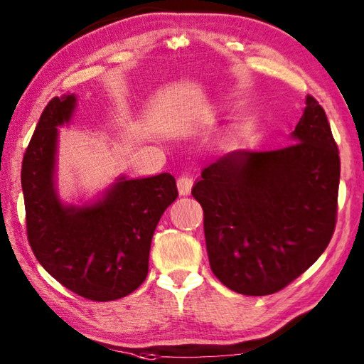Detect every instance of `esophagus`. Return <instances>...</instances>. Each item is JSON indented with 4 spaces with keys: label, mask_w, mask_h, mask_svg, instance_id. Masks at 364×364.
<instances>
[{
    "label": "esophagus",
    "mask_w": 364,
    "mask_h": 364,
    "mask_svg": "<svg viewBox=\"0 0 364 364\" xmlns=\"http://www.w3.org/2000/svg\"><path fill=\"white\" fill-rule=\"evenodd\" d=\"M178 191H180V194H183V196H188L189 193H191V188H193V178L186 175V173H183V175L178 178Z\"/></svg>",
    "instance_id": "obj_1"
}]
</instances>
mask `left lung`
<instances>
[{"mask_svg":"<svg viewBox=\"0 0 364 364\" xmlns=\"http://www.w3.org/2000/svg\"><path fill=\"white\" fill-rule=\"evenodd\" d=\"M292 142L230 151L204 168L191 191L204 213L210 269L238 294L284 289L317 262L335 232L340 155L311 95Z\"/></svg>","mask_w":364,"mask_h":364,"instance_id":"left-lung-1","label":"left lung"}]
</instances>
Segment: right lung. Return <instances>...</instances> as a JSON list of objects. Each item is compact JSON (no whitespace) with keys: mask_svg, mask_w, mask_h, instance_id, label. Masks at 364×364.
I'll list each match as a JSON object with an SVG mask.
<instances>
[{"mask_svg":"<svg viewBox=\"0 0 364 364\" xmlns=\"http://www.w3.org/2000/svg\"><path fill=\"white\" fill-rule=\"evenodd\" d=\"M75 95L52 97L27 145L21 184L27 240L37 262L75 294L96 302L134 292L149 273L150 243L161 214L178 198L170 173L119 180L97 203L65 208L53 189L57 127Z\"/></svg>","mask_w":364,"mask_h":364,"instance_id":"right-lung-1","label":"right lung"}]
</instances>
